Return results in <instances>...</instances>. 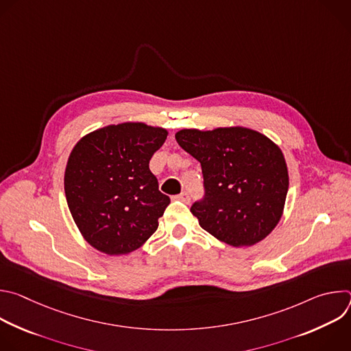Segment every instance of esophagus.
Instances as JSON below:
<instances>
[{
    "label": "esophagus",
    "instance_id": "esophagus-1",
    "mask_svg": "<svg viewBox=\"0 0 351 351\" xmlns=\"http://www.w3.org/2000/svg\"><path fill=\"white\" fill-rule=\"evenodd\" d=\"M178 198L180 199V202H183V203H186V204L190 203V195H189V193H186V191L180 193V194L178 195Z\"/></svg>",
    "mask_w": 351,
    "mask_h": 351
}]
</instances>
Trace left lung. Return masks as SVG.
I'll use <instances>...</instances> for the list:
<instances>
[{"mask_svg": "<svg viewBox=\"0 0 351 351\" xmlns=\"http://www.w3.org/2000/svg\"><path fill=\"white\" fill-rule=\"evenodd\" d=\"M175 137L202 164L206 193L190 208L199 226L233 247L265 239L280 221L289 189L280 148L241 126L183 129Z\"/></svg>", "mask_w": 351, "mask_h": 351, "instance_id": "8db88e82", "label": "left lung"}]
</instances>
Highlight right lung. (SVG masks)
Masks as SVG:
<instances>
[{
	"instance_id": "1",
	"label": "right lung",
	"mask_w": 351,
	"mask_h": 351,
	"mask_svg": "<svg viewBox=\"0 0 351 351\" xmlns=\"http://www.w3.org/2000/svg\"><path fill=\"white\" fill-rule=\"evenodd\" d=\"M167 136L162 128L125 122L97 129L73 147L64 178L66 202L98 252L129 254L157 230L171 199L148 164Z\"/></svg>"
}]
</instances>
